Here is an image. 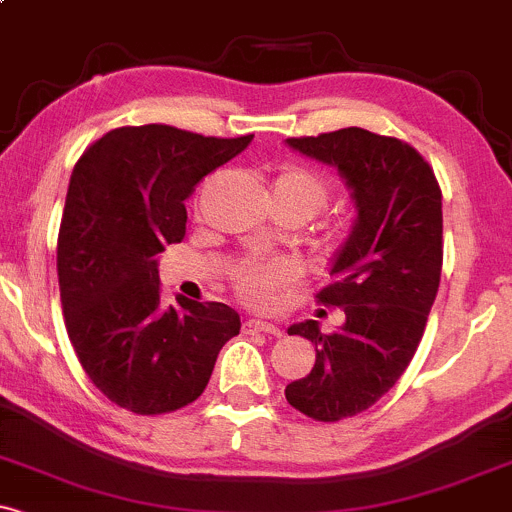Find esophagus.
<instances>
[{"label":"esophagus","instance_id":"esophagus-1","mask_svg":"<svg viewBox=\"0 0 512 512\" xmlns=\"http://www.w3.org/2000/svg\"><path fill=\"white\" fill-rule=\"evenodd\" d=\"M245 331H262V333H270V336H282V328L270 324V321H260V319H247L245 321Z\"/></svg>","mask_w":512,"mask_h":512}]
</instances>
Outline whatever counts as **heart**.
Masks as SVG:
<instances>
[{"label":"heart","mask_w":512,"mask_h":512,"mask_svg":"<svg viewBox=\"0 0 512 512\" xmlns=\"http://www.w3.org/2000/svg\"><path fill=\"white\" fill-rule=\"evenodd\" d=\"M274 196L289 198V201L299 203L309 218L319 213L328 203L331 188L326 179L316 171L306 169V166H284L277 174L272 184ZM299 270L294 262L289 260H245L235 270V292L240 294L247 304L252 306H267L277 297L282 289L297 282Z\"/></svg>","instance_id":"1"}]
</instances>
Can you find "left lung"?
<instances>
[{
  "label": "left lung",
  "mask_w": 512,
  "mask_h": 512,
  "mask_svg": "<svg viewBox=\"0 0 512 512\" xmlns=\"http://www.w3.org/2000/svg\"><path fill=\"white\" fill-rule=\"evenodd\" d=\"M304 157L338 169L351 188L355 225L319 292L346 321L324 333L319 321L289 326L316 346L306 378L287 385V402L316 422H338L373 407L405 373L437 299L444 242L441 188L417 149L395 137L346 127L287 139Z\"/></svg>",
  "instance_id": "left-lung-1"
}]
</instances>
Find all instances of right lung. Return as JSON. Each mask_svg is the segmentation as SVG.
Masks as SVG:
<instances>
[{
  "label": "right lung",
  "mask_w": 512,
  "mask_h": 512,
  "mask_svg": "<svg viewBox=\"0 0 512 512\" xmlns=\"http://www.w3.org/2000/svg\"><path fill=\"white\" fill-rule=\"evenodd\" d=\"M250 142L252 134L117 127L75 164L58 233L63 316L88 378L129 412L191 405L240 333L238 311L220 301L161 304L157 255L184 240L193 186Z\"/></svg>",
  "instance_id": "right-lung-1"
}]
</instances>
